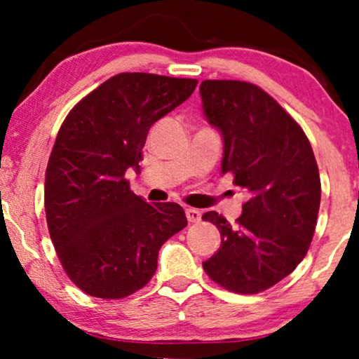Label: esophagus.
I'll return each instance as SVG.
<instances>
[{"label": "esophagus", "instance_id": "obj_1", "mask_svg": "<svg viewBox=\"0 0 359 359\" xmlns=\"http://www.w3.org/2000/svg\"><path fill=\"white\" fill-rule=\"evenodd\" d=\"M185 216H187L189 222H199L201 217H203V212H201L199 209L189 208V209H185Z\"/></svg>", "mask_w": 359, "mask_h": 359}]
</instances>
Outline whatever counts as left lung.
I'll return each instance as SVG.
<instances>
[{"instance_id": "obj_1", "label": "left lung", "mask_w": 359, "mask_h": 359, "mask_svg": "<svg viewBox=\"0 0 359 359\" xmlns=\"http://www.w3.org/2000/svg\"><path fill=\"white\" fill-rule=\"evenodd\" d=\"M204 116L222 135L221 174L248 192L236 224L209 211L221 246L203 263L217 285L258 294L297 269L316 231L319 168L294 118L258 86L203 81Z\"/></svg>"}]
</instances>
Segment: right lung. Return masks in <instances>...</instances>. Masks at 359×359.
Returning <instances> with one entry per match:
<instances>
[{
  "label": "right lung",
  "instance_id": "add662e5",
  "mask_svg": "<svg viewBox=\"0 0 359 359\" xmlns=\"http://www.w3.org/2000/svg\"><path fill=\"white\" fill-rule=\"evenodd\" d=\"M196 86V79L123 72L62 123L45 172V214L65 273L88 295L123 299L145 287L158 250L187 226L179 204H148L125 174L140 172L148 130Z\"/></svg>",
  "mask_w": 359,
  "mask_h": 359
}]
</instances>
